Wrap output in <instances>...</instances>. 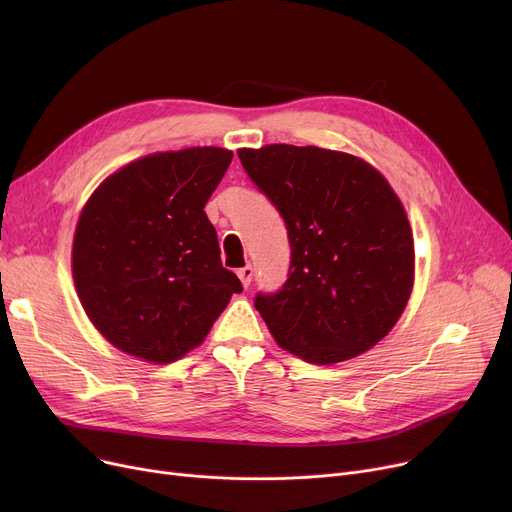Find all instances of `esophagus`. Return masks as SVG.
Segmentation results:
<instances>
[{
    "label": "esophagus",
    "mask_w": 512,
    "mask_h": 512,
    "mask_svg": "<svg viewBox=\"0 0 512 512\" xmlns=\"http://www.w3.org/2000/svg\"><path fill=\"white\" fill-rule=\"evenodd\" d=\"M253 274H255V270L251 265H245L242 267V270H238V278H240V282H242V286H249L251 284V280H253Z\"/></svg>",
    "instance_id": "34e87169"
}]
</instances>
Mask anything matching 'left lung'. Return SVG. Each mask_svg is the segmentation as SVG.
Wrapping results in <instances>:
<instances>
[{
	"label": "left lung",
	"instance_id": "1",
	"mask_svg": "<svg viewBox=\"0 0 512 512\" xmlns=\"http://www.w3.org/2000/svg\"><path fill=\"white\" fill-rule=\"evenodd\" d=\"M238 157L288 230V278L255 297L276 342L317 365L369 351L405 311L415 272L407 213L386 178L319 147L265 145Z\"/></svg>",
	"mask_w": 512,
	"mask_h": 512
}]
</instances>
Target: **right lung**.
I'll return each mask as SVG.
<instances>
[{
    "label": "right lung",
    "mask_w": 512,
    "mask_h": 512,
    "mask_svg": "<svg viewBox=\"0 0 512 512\" xmlns=\"http://www.w3.org/2000/svg\"><path fill=\"white\" fill-rule=\"evenodd\" d=\"M232 151L141 157L107 178L78 218L72 276L93 326L120 351L172 363L193 351L240 280L222 267L203 211Z\"/></svg>",
    "instance_id": "add662e5"
}]
</instances>
